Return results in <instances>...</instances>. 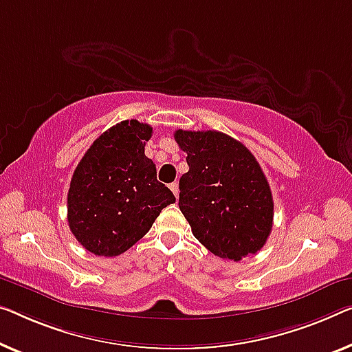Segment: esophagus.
Returning a JSON list of instances; mask_svg holds the SVG:
<instances>
[{"mask_svg": "<svg viewBox=\"0 0 352 352\" xmlns=\"http://www.w3.org/2000/svg\"><path fill=\"white\" fill-rule=\"evenodd\" d=\"M169 188H170V191L175 194V197H178V192H180V191H178V183H177V182H174V183H170V185H169Z\"/></svg>", "mask_w": 352, "mask_h": 352, "instance_id": "34e87169", "label": "esophagus"}]
</instances>
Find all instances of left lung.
I'll use <instances>...</instances> for the list:
<instances>
[{
  "label": "left lung",
  "mask_w": 352,
  "mask_h": 352,
  "mask_svg": "<svg viewBox=\"0 0 352 352\" xmlns=\"http://www.w3.org/2000/svg\"><path fill=\"white\" fill-rule=\"evenodd\" d=\"M174 138L188 155L178 206L194 237L223 259L258 253L272 232L274 197L253 153L218 131L177 129Z\"/></svg>",
  "instance_id": "left-lung-1"
}]
</instances>
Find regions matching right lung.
I'll use <instances>...</instances> for the list:
<instances>
[{"mask_svg": "<svg viewBox=\"0 0 352 352\" xmlns=\"http://www.w3.org/2000/svg\"><path fill=\"white\" fill-rule=\"evenodd\" d=\"M150 124L124 120L87 150L71 178L67 223L83 248L113 258L148 232L161 210L175 202L145 156Z\"/></svg>", "mask_w": 352, "mask_h": 352, "instance_id": "right-lung-1", "label": "right lung"}]
</instances>
